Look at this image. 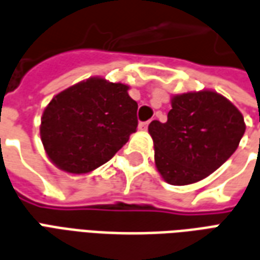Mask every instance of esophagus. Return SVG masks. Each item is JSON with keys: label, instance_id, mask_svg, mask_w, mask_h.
Here are the masks:
<instances>
[{"label": "esophagus", "instance_id": "esophagus-1", "mask_svg": "<svg viewBox=\"0 0 260 260\" xmlns=\"http://www.w3.org/2000/svg\"><path fill=\"white\" fill-rule=\"evenodd\" d=\"M147 125H149V121H146V122H139L138 128H139V131H145L147 129Z\"/></svg>", "mask_w": 260, "mask_h": 260}]
</instances>
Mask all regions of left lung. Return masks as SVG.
<instances>
[{
	"label": "left lung",
	"mask_w": 260,
	"mask_h": 260,
	"mask_svg": "<svg viewBox=\"0 0 260 260\" xmlns=\"http://www.w3.org/2000/svg\"><path fill=\"white\" fill-rule=\"evenodd\" d=\"M245 128L240 110L216 90L174 94L167 122L149 124L156 169L170 185L195 184L229 160Z\"/></svg>",
	"instance_id": "1"
}]
</instances>
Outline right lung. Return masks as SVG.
I'll list each match as a JSON object with an SVG mask.
<instances>
[{
	"instance_id": "right-lung-1",
	"label": "right lung",
	"mask_w": 260,
	"mask_h": 260,
	"mask_svg": "<svg viewBox=\"0 0 260 260\" xmlns=\"http://www.w3.org/2000/svg\"><path fill=\"white\" fill-rule=\"evenodd\" d=\"M129 86L91 76L69 86L44 108L40 138L50 161L68 174L107 163L138 126Z\"/></svg>"
}]
</instances>
